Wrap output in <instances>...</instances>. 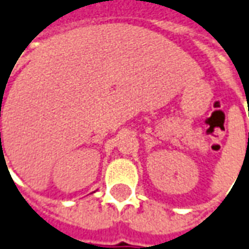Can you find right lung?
<instances>
[{
	"instance_id": "obj_1",
	"label": "right lung",
	"mask_w": 249,
	"mask_h": 249,
	"mask_svg": "<svg viewBox=\"0 0 249 249\" xmlns=\"http://www.w3.org/2000/svg\"><path fill=\"white\" fill-rule=\"evenodd\" d=\"M0 135H1V132H0ZM0 139H1V138H0Z\"/></svg>"
}]
</instances>
